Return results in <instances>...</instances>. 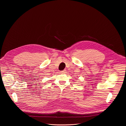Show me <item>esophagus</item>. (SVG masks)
Listing matches in <instances>:
<instances>
[{
    "mask_svg": "<svg viewBox=\"0 0 126 126\" xmlns=\"http://www.w3.org/2000/svg\"><path fill=\"white\" fill-rule=\"evenodd\" d=\"M60 73H66V70H64L61 71H60Z\"/></svg>",
    "mask_w": 126,
    "mask_h": 126,
    "instance_id": "34e87169",
    "label": "esophagus"
}]
</instances>
